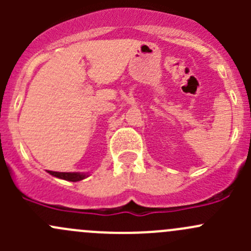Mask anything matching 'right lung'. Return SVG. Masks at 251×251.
I'll list each match as a JSON object with an SVG mask.
<instances>
[{
  "label": "right lung",
  "mask_w": 251,
  "mask_h": 251,
  "mask_svg": "<svg viewBox=\"0 0 251 251\" xmlns=\"http://www.w3.org/2000/svg\"><path fill=\"white\" fill-rule=\"evenodd\" d=\"M48 174L52 175V176L58 177V178L65 179V181H72V182H77L81 179L86 178L88 176L87 174L83 173H57V171H48Z\"/></svg>",
  "instance_id": "add662e5"
}]
</instances>
